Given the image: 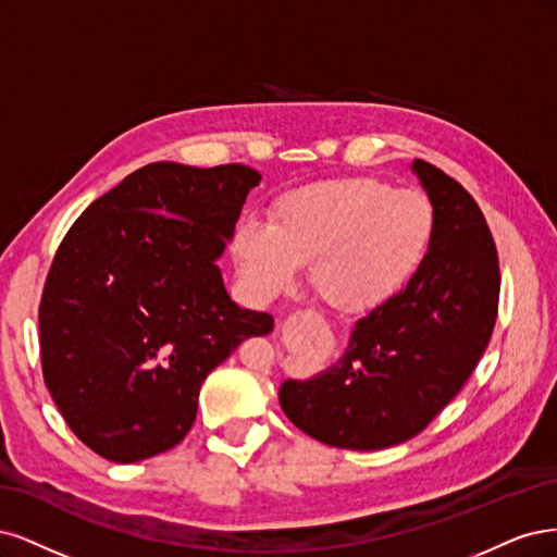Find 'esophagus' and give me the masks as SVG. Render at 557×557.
<instances>
[{
  "mask_svg": "<svg viewBox=\"0 0 557 557\" xmlns=\"http://www.w3.org/2000/svg\"><path fill=\"white\" fill-rule=\"evenodd\" d=\"M294 319H300V317H294Z\"/></svg>",
  "mask_w": 557,
  "mask_h": 557,
  "instance_id": "obj_1",
  "label": "esophagus"
}]
</instances>
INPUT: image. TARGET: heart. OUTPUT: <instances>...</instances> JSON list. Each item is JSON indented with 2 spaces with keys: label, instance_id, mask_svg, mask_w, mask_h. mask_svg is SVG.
<instances>
[{
  "label": "heart",
  "instance_id": "b5f03b06",
  "mask_svg": "<svg viewBox=\"0 0 557 557\" xmlns=\"http://www.w3.org/2000/svg\"><path fill=\"white\" fill-rule=\"evenodd\" d=\"M435 236V210L417 189L372 177L321 181L284 194L271 224L243 220L233 236L238 271L259 300H273L310 261V284L333 308L363 312L417 273Z\"/></svg>",
  "mask_w": 557,
  "mask_h": 557
}]
</instances>
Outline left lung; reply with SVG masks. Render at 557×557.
Here are the masks:
<instances>
[{"label":"left lung","mask_w":557,"mask_h":557,"mask_svg":"<svg viewBox=\"0 0 557 557\" xmlns=\"http://www.w3.org/2000/svg\"><path fill=\"white\" fill-rule=\"evenodd\" d=\"M411 173L435 210L417 273L356 319L333 366L280 386L286 419L329 446L376 451L419 435L491 343L499 265L486 218L468 189L428 161H411Z\"/></svg>","instance_id":"1"}]
</instances>
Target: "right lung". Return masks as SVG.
Returning <instances> with one entry per match:
<instances>
[{"mask_svg":"<svg viewBox=\"0 0 557 557\" xmlns=\"http://www.w3.org/2000/svg\"><path fill=\"white\" fill-rule=\"evenodd\" d=\"M259 171L157 161L64 236L39 308L44 380L76 437L113 462L189 433L206 376L273 317L231 300L218 261Z\"/></svg>","mask_w":557,"mask_h":557,"instance_id":"right-lung-1","label":"right lung"}]
</instances>
